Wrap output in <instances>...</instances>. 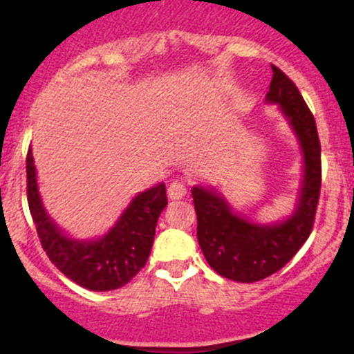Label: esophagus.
Masks as SVG:
<instances>
[{"label":"esophagus","instance_id":"1","mask_svg":"<svg viewBox=\"0 0 354 354\" xmlns=\"http://www.w3.org/2000/svg\"><path fill=\"white\" fill-rule=\"evenodd\" d=\"M187 192H188V188L183 181H173V183L167 187V197H169L171 200H180L187 195Z\"/></svg>","mask_w":354,"mask_h":354}]
</instances>
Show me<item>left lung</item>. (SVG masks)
<instances>
[{"label": "left lung", "instance_id": "1", "mask_svg": "<svg viewBox=\"0 0 354 354\" xmlns=\"http://www.w3.org/2000/svg\"><path fill=\"white\" fill-rule=\"evenodd\" d=\"M267 101L281 106L298 135L305 156V176L298 207L284 223L262 226L231 212L216 192L192 190L197 212V238L205 260L219 276L238 283H257L284 266L308 240L315 223L322 185V160L315 118L295 82L272 65Z\"/></svg>", "mask_w": 354, "mask_h": 354}]
</instances>
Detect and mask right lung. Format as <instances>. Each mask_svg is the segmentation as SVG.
Wrapping results in <instances>:
<instances>
[{
  "label": "right lung",
  "mask_w": 354,
  "mask_h": 354,
  "mask_svg": "<svg viewBox=\"0 0 354 354\" xmlns=\"http://www.w3.org/2000/svg\"><path fill=\"white\" fill-rule=\"evenodd\" d=\"M25 167L28 209L49 260L68 279L91 291H111L130 283L151 255L157 219L167 205L166 185L160 183L137 195L104 238L97 241H75L56 227L42 207L30 149Z\"/></svg>",
  "instance_id": "obj_1"
}]
</instances>
